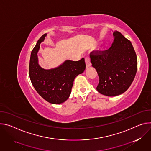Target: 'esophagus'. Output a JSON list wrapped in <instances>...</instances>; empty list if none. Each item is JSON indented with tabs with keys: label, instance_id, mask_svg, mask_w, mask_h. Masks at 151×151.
I'll return each instance as SVG.
<instances>
[{
	"label": "esophagus",
	"instance_id": "obj_1",
	"mask_svg": "<svg viewBox=\"0 0 151 151\" xmlns=\"http://www.w3.org/2000/svg\"><path fill=\"white\" fill-rule=\"evenodd\" d=\"M85 62H86V67L90 66L91 65V59L89 56H86L85 57Z\"/></svg>",
	"mask_w": 151,
	"mask_h": 151
}]
</instances>
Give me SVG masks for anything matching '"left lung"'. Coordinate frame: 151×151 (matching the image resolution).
<instances>
[{
  "mask_svg": "<svg viewBox=\"0 0 151 151\" xmlns=\"http://www.w3.org/2000/svg\"><path fill=\"white\" fill-rule=\"evenodd\" d=\"M107 50H93L90 53L92 66L99 76L96 89L100 93L114 96L125 92L136 74L137 58L131 42L118 31Z\"/></svg>",
  "mask_w": 151,
  "mask_h": 151,
  "instance_id": "left-lung-1",
  "label": "left lung"
}]
</instances>
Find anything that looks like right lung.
<instances>
[{"label": "right lung", "instance_id": "right-lung-1", "mask_svg": "<svg viewBox=\"0 0 151 151\" xmlns=\"http://www.w3.org/2000/svg\"><path fill=\"white\" fill-rule=\"evenodd\" d=\"M47 35L44 34L32 50L29 62V77L33 87L47 101L60 104L70 95L74 78L85 70V59L78 61L66 60L60 66L52 70H44L38 63L37 53L40 45Z\"/></svg>", "mask_w": 151, "mask_h": 151}]
</instances>
